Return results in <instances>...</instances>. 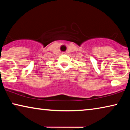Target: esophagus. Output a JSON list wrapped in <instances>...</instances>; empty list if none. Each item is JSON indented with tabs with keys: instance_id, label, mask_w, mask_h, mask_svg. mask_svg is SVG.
Segmentation results:
<instances>
[{
	"instance_id": "esophagus-1",
	"label": "esophagus",
	"mask_w": 130,
	"mask_h": 130,
	"mask_svg": "<svg viewBox=\"0 0 130 130\" xmlns=\"http://www.w3.org/2000/svg\"><path fill=\"white\" fill-rule=\"evenodd\" d=\"M62 54H66V52H62Z\"/></svg>"
}]
</instances>
